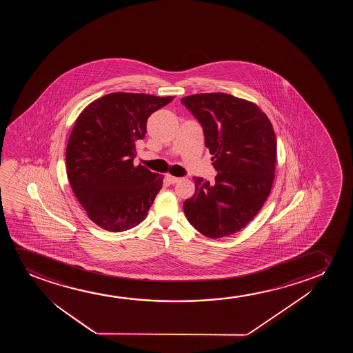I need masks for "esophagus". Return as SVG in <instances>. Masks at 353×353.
I'll return each instance as SVG.
<instances>
[{
  "label": "esophagus",
  "instance_id": "esophagus-1",
  "mask_svg": "<svg viewBox=\"0 0 353 353\" xmlns=\"http://www.w3.org/2000/svg\"><path fill=\"white\" fill-rule=\"evenodd\" d=\"M179 179H181L179 177H174V176H171V174H168V176H166V181L171 184L177 183Z\"/></svg>",
  "mask_w": 353,
  "mask_h": 353
}]
</instances>
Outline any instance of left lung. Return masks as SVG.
I'll return each mask as SVG.
<instances>
[{
    "label": "left lung",
    "instance_id": "obj_1",
    "mask_svg": "<svg viewBox=\"0 0 353 353\" xmlns=\"http://www.w3.org/2000/svg\"><path fill=\"white\" fill-rule=\"evenodd\" d=\"M181 101L203 126L218 172L214 183L195 179V194L184 201V213L205 236H229L251 222L270 194L275 131L256 103L224 92L195 94Z\"/></svg>",
    "mask_w": 353,
    "mask_h": 353
}]
</instances>
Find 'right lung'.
Listing matches in <instances>:
<instances>
[{"mask_svg":"<svg viewBox=\"0 0 353 353\" xmlns=\"http://www.w3.org/2000/svg\"><path fill=\"white\" fill-rule=\"evenodd\" d=\"M174 97L112 92L88 105L74 123L66 147L68 182L88 217L119 232L145 219L163 176L134 165L135 142L147 119Z\"/></svg>","mask_w":353,"mask_h":353,"instance_id":"right-lung-1","label":"right lung"}]
</instances>
